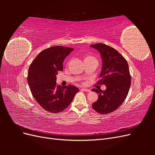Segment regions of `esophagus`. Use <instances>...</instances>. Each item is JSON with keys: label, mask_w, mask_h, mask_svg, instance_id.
<instances>
[{"label": "esophagus", "mask_w": 155, "mask_h": 155, "mask_svg": "<svg viewBox=\"0 0 155 155\" xmlns=\"http://www.w3.org/2000/svg\"><path fill=\"white\" fill-rule=\"evenodd\" d=\"M81 91H85V92H91V91L90 90V89L85 88H81Z\"/></svg>", "instance_id": "esophagus-1"}]
</instances>
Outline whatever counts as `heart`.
<instances>
[{
	"label": "heart",
	"mask_w": 155,
	"mask_h": 155,
	"mask_svg": "<svg viewBox=\"0 0 155 155\" xmlns=\"http://www.w3.org/2000/svg\"><path fill=\"white\" fill-rule=\"evenodd\" d=\"M83 59H84V61L87 62V61H92V60H94L96 59V58L94 57H93L92 55H88V54H85L83 55Z\"/></svg>",
	"instance_id": "b5f03b06"
}]
</instances>
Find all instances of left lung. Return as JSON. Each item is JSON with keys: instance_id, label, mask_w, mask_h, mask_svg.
I'll return each mask as SVG.
<instances>
[{"instance_id": "obj_1", "label": "left lung", "mask_w": 155, "mask_h": 155, "mask_svg": "<svg viewBox=\"0 0 155 155\" xmlns=\"http://www.w3.org/2000/svg\"><path fill=\"white\" fill-rule=\"evenodd\" d=\"M91 46L99 51L102 59L97 83L106 87L105 91L92 89V91L98 94V99L92 106L100 114H109L118 109L128 94L131 80L129 65L123 56L109 46L97 43Z\"/></svg>"}]
</instances>
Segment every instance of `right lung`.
<instances>
[{
	"label": "right lung",
	"mask_w": 155,
	"mask_h": 155,
	"mask_svg": "<svg viewBox=\"0 0 155 155\" xmlns=\"http://www.w3.org/2000/svg\"><path fill=\"white\" fill-rule=\"evenodd\" d=\"M73 50L62 46L46 48L38 54L28 69L27 81L32 96L41 107L52 113L66 109L79 91L74 85H56V76L63 70L64 59Z\"/></svg>",
	"instance_id": "add662e5"
}]
</instances>
